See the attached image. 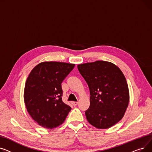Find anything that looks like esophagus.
Segmentation results:
<instances>
[{
  "label": "esophagus",
  "instance_id": "obj_1",
  "mask_svg": "<svg viewBox=\"0 0 152 152\" xmlns=\"http://www.w3.org/2000/svg\"><path fill=\"white\" fill-rule=\"evenodd\" d=\"M78 102H75V101H73L72 102V104L74 105V106H76L77 104H78Z\"/></svg>",
  "mask_w": 152,
  "mask_h": 152
}]
</instances>
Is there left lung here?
<instances>
[{
	"label": "left lung",
	"instance_id": "obj_1",
	"mask_svg": "<svg viewBox=\"0 0 152 152\" xmlns=\"http://www.w3.org/2000/svg\"><path fill=\"white\" fill-rule=\"evenodd\" d=\"M90 92L88 121L98 129H107L123 117L129 100V89L121 70L112 62L97 61L77 66Z\"/></svg>",
	"mask_w": 152,
	"mask_h": 152
}]
</instances>
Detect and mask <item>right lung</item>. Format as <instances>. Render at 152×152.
I'll use <instances>...</instances> for the list:
<instances>
[{"mask_svg":"<svg viewBox=\"0 0 152 152\" xmlns=\"http://www.w3.org/2000/svg\"><path fill=\"white\" fill-rule=\"evenodd\" d=\"M75 66L60 62H43L27 78L24 91L26 109L40 126L53 129L63 123L71 107L62 101L61 83Z\"/></svg>","mask_w":152,"mask_h":152,"instance_id":"obj_1","label":"right lung"}]
</instances>
